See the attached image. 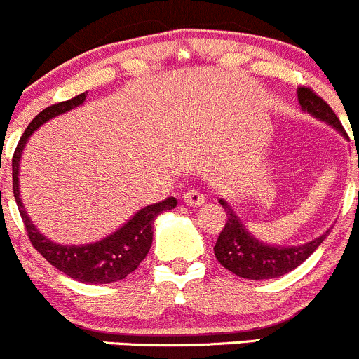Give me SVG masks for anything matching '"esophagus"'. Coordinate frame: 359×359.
I'll return each instance as SVG.
<instances>
[{
    "mask_svg": "<svg viewBox=\"0 0 359 359\" xmlns=\"http://www.w3.org/2000/svg\"><path fill=\"white\" fill-rule=\"evenodd\" d=\"M182 200L186 205L200 207V205H203V202H205V195H203L202 191H198V189H189L187 193H184Z\"/></svg>",
    "mask_w": 359,
    "mask_h": 359,
    "instance_id": "esophagus-1",
    "label": "esophagus"
}]
</instances>
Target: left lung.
<instances>
[{
  "mask_svg": "<svg viewBox=\"0 0 359 359\" xmlns=\"http://www.w3.org/2000/svg\"><path fill=\"white\" fill-rule=\"evenodd\" d=\"M297 100L304 113H310L313 118L327 123L330 127L337 129L344 138H347L346 130L333 109L310 88H304V86L297 88ZM219 203L225 209L229 219H226L225 229L221 230L219 237H217L214 255L225 269L232 271L233 274L246 278V280H271V278H280L290 273L299 264H303L330 233V230H326L323 236L299 244V246H280V244L264 243L246 229V225L225 200L221 198Z\"/></svg>",
  "mask_w": 359,
  "mask_h": 359,
  "instance_id": "obj_1",
  "label": "left lung"
}]
</instances>
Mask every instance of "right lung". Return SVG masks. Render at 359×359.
I'll return each instance as SVG.
<instances>
[{"label": "right lung", "mask_w": 359, "mask_h": 359, "mask_svg": "<svg viewBox=\"0 0 359 359\" xmlns=\"http://www.w3.org/2000/svg\"><path fill=\"white\" fill-rule=\"evenodd\" d=\"M85 100L86 93H81L65 102L53 104L32 120V123L26 127L25 134L19 140L18 149L13 152L12 182L13 196H15L26 232H28L35 250L51 266L65 273L67 276L81 281V283H95L97 285V283H113V281L123 280L140 266V262L145 259L152 246L154 219L166 210L175 209L177 200L172 196V198H166L154 205L143 207L138 212L133 214L120 229L95 243L60 244L43 236L36 229L35 223L29 219L28 212H26L25 203L21 200V189H19V168H21L22 152H25L26 143L32 138V134L40 126L63 115V113L72 111L74 108H79L85 104Z\"/></svg>", "instance_id": "add662e5"}]
</instances>
